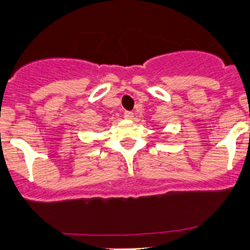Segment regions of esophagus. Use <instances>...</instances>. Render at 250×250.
Segmentation results:
<instances>
[{
    "label": "esophagus",
    "mask_w": 250,
    "mask_h": 250,
    "mask_svg": "<svg viewBox=\"0 0 250 250\" xmlns=\"http://www.w3.org/2000/svg\"><path fill=\"white\" fill-rule=\"evenodd\" d=\"M124 118L132 119L134 118V113H131V111H125V113H124Z\"/></svg>",
    "instance_id": "obj_1"
}]
</instances>
